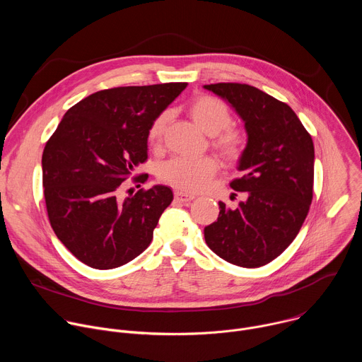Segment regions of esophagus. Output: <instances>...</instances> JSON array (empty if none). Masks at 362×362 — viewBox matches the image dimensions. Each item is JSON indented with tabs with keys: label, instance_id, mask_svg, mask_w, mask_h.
I'll return each mask as SVG.
<instances>
[{
	"label": "esophagus",
	"instance_id": "obj_1",
	"mask_svg": "<svg viewBox=\"0 0 362 362\" xmlns=\"http://www.w3.org/2000/svg\"><path fill=\"white\" fill-rule=\"evenodd\" d=\"M175 199H176L177 202H180V203H189L190 200L194 199V196H193V194H187V193L180 192V190H176V192H175Z\"/></svg>",
	"mask_w": 362,
	"mask_h": 362
}]
</instances>
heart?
<instances>
[{
	"label": "heart",
	"instance_id": "1",
	"mask_svg": "<svg viewBox=\"0 0 362 362\" xmlns=\"http://www.w3.org/2000/svg\"><path fill=\"white\" fill-rule=\"evenodd\" d=\"M189 115L204 133L214 136L212 146L225 160L236 163L242 159L247 148V136L243 130L230 126L233 119L222 100L208 94L197 95L190 101ZM168 120L169 113L163 112L151 122L147 130L150 146L160 144ZM216 172L218 163L211 156L194 160L172 158L159 166L158 177L175 189L194 193L206 187Z\"/></svg>",
	"mask_w": 362,
	"mask_h": 362
}]
</instances>
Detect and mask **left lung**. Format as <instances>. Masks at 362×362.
<instances>
[{
	"instance_id": "obj_1",
	"label": "left lung",
	"mask_w": 362,
	"mask_h": 362,
	"mask_svg": "<svg viewBox=\"0 0 362 362\" xmlns=\"http://www.w3.org/2000/svg\"><path fill=\"white\" fill-rule=\"evenodd\" d=\"M223 97L245 122L247 148L240 177L230 182L246 200L236 209L219 202V218L204 228V240L222 259L259 268L296 238L314 194V141L284 101L249 84L204 86Z\"/></svg>"
}]
</instances>
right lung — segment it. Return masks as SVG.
Here are the masks:
<instances>
[{
  "mask_svg": "<svg viewBox=\"0 0 362 362\" xmlns=\"http://www.w3.org/2000/svg\"><path fill=\"white\" fill-rule=\"evenodd\" d=\"M187 83L100 90L67 110L42 151V186L51 228L78 261L119 268L151 242L173 200L168 186L122 197L123 182L147 160V130ZM148 175L133 176L144 183ZM140 186V185H139Z\"/></svg>",
  "mask_w": 362,
  "mask_h": 362,
  "instance_id": "add662e5",
  "label": "right lung"
}]
</instances>
